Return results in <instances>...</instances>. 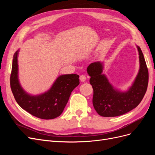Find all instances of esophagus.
Returning <instances> with one entry per match:
<instances>
[{
	"label": "esophagus",
	"mask_w": 155,
	"mask_h": 155,
	"mask_svg": "<svg viewBox=\"0 0 155 155\" xmlns=\"http://www.w3.org/2000/svg\"><path fill=\"white\" fill-rule=\"evenodd\" d=\"M79 79H80V81L81 82H85L86 80V76H85V75H81L80 78H79Z\"/></svg>",
	"instance_id": "1"
}]
</instances>
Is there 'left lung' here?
Listing matches in <instances>:
<instances>
[{
	"instance_id": "8db88e82",
	"label": "left lung",
	"mask_w": 155,
	"mask_h": 155,
	"mask_svg": "<svg viewBox=\"0 0 155 155\" xmlns=\"http://www.w3.org/2000/svg\"><path fill=\"white\" fill-rule=\"evenodd\" d=\"M137 47L139 70L132 85L125 91L115 88L103 74L104 63L94 62L87 67L90 83L94 90L92 104L99 115L104 117L123 115L137 107L142 100L147 88L149 74L142 51L138 46Z\"/></svg>"
}]
</instances>
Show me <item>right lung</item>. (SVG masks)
Returning a JSON list of instances; mask_svg holds the SVG:
<instances>
[{
    "instance_id": "right-lung-1",
    "label": "right lung",
    "mask_w": 155,
    "mask_h": 155,
    "mask_svg": "<svg viewBox=\"0 0 155 155\" xmlns=\"http://www.w3.org/2000/svg\"><path fill=\"white\" fill-rule=\"evenodd\" d=\"M18 50L13 55L10 85L14 97L22 109L44 120L57 118L63 112L71 92L79 84L78 74L60 75L51 88L44 93L32 95L22 87L18 79Z\"/></svg>"
}]
</instances>
